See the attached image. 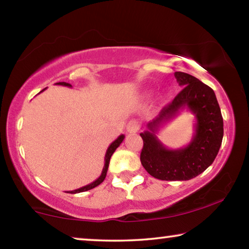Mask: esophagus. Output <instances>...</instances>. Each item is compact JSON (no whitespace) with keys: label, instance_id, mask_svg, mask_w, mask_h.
<instances>
[{"label":"esophagus","instance_id":"esophagus-1","mask_svg":"<svg viewBox=\"0 0 249 249\" xmlns=\"http://www.w3.org/2000/svg\"><path fill=\"white\" fill-rule=\"evenodd\" d=\"M140 127H141L140 123H138L137 121L132 120V121L128 122L127 126H126V129H127L128 133H136V132H138Z\"/></svg>","mask_w":249,"mask_h":249}]
</instances>
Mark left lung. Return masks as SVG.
<instances>
[{"mask_svg": "<svg viewBox=\"0 0 249 249\" xmlns=\"http://www.w3.org/2000/svg\"><path fill=\"white\" fill-rule=\"evenodd\" d=\"M179 86L184 87L159 115L141 133L144 142L141 161L154 178L166 181L190 180L212 165L223 140V117L215 93L199 79L184 72H175ZM188 108L196 117L195 133L187 146L169 150L157 134L163 124Z\"/></svg>", "mask_w": 249, "mask_h": 249, "instance_id": "8db88e82", "label": "left lung"}]
</instances>
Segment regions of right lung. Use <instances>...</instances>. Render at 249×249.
Wrapping results in <instances>:
<instances>
[{
  "label": "right lung",
  "instance_id": "right-lung-1",
  "mask_svg": "<svg viewBox=\"0 0 249 249\" xmlns=\"http://www.w3.org/2000/svg\"><path fill=\"white\" fill-rule=\"evenodd\" d=\"M54 84H58V86L68 87V88L72 87L70 83H67V82H57V83H54ZM45 90H46V89L41 90L40 92H43V91H45ZM124 138H125L124 135H120V136L117 137L116 140H115L114 142H113L111 145L108 146L107 153H105V157H104V167H103L102 174H101V176L99 177L98 179L94 180L93 182H91V183H89V184L84 185V187H81V188H79V189H75V190H72V191H67V193H80V192H84V191L91 190V189L98 187L99 184L102 183L103 181H104V179H105V177H107V172L108 165H109V159H111L113 153H114V151L116 150L117 147H119V146L122 144V142L124 141Z\"/></svg>",
  "mask_w": 249,
  "mask_h": 249
}]
</instances>
